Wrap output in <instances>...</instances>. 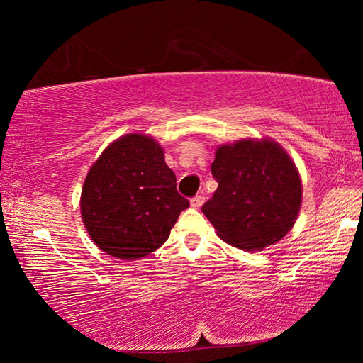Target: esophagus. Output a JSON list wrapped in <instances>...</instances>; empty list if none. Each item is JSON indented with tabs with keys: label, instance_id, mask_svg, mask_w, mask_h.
Segmentation results:
<instances>
[{
	"label": "esophagus",
	"instance_id": "1",
	"mask_svg": "<svg viewBox=\"0 0 363 363\" xmlns=\"http://www.w3.org/2000/svg\"><path fill=\"white\" fill-rule=\"evenodd\" d=\"M205 203V196L201 195V194H199V195H195L192 200H190V205H192V208H200L201 205Z\"/></svg>",
	"mask_w": 363,
	"mask_h": 363
}]
</instances>
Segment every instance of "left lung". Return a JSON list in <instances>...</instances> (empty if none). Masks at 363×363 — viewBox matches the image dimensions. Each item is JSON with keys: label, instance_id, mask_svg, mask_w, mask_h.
Masks as SVG:
<instances>
[{"label": "left lung", "instance_id": "left-lung-1", "mask_svg": "<svg viewBox=\"0 0 363 363\" xmlns=\"http://www.w3.org/2000/svg\"><path fill=\"white\" fill-rule=\"evenodd\" d=\"M218 189L201 206L220 240L247 251L277 243L301 210L303 186L294 162L272 139H242L216 149Z\"/></svg>", "mask_w": 363, "mask_h": 363}]
</instances>
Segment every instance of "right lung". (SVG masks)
<instances>
[{"instance_id":"add662e5","label":"right lung","mask_w":363,"mask_h":363,"mask_svg":"<svg viewBox=\"0 0 363 363\" xmlns=\"http://www.w3.org/2000/svg\"><path fill=\"white\" fill-rule=\"evenodd\" d=\"M189 200L164 152L145 134L113 140L86 176L79 210L91 240L118 259H139L168 240Z\"/></svg>"}]
</instances>
